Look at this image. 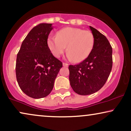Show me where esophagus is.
Segmentation results:
<instances>
[{
  "label": "esophagus",
  "mask_w": 131,
  "mask_h": 131,
  "mask_svg": "<svg viewBox=\"0 0 131 131\" xmlns=\"http://www.w3.org/2000/svg\"><path fill=\"white\" fill-rule=\"evenodd\" d=\"M63 66L64 67H68V64L66 63H63Z\"/></svg>",
  "instance_id": "esophagus-1"
}]
</instances>
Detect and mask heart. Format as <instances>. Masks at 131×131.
Instances as JSON below:
<instances>
[{"instance_id": "1", "label": "heart", "mask_w": 131, "mask_h": 131, "mask_svg": "<svg viewBox=\"0 0 131 131\" xmlns=\"http://www.w3.org/2000/svg\"><path fill=\"white\" fill-rule=\"evenodd\" d=\"M47 44L54 57H60L67 46L68 59L80 62L85 60L91 52L94 45V37L89 31L67 27L58 31L57 36H49Z\"/></svg>"}]
</instances>
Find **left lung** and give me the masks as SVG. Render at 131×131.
Here are the masks:
<instances>
[{"instance_id":"obj_1","label":"left lung","mask_w":131,"mask_h":131,"mask_svg":"<svg viewBox=\"0 0 131 131\" xmlns=\"http://www.w3.org/2000/svg\"><path fill=\"white\" fill-rule=\"evenodd\" d=\"M94 37L93 49L85 60L69 65V82L74 91L82 95L95 93L105 85L112 67V49L108 40L89 26Z\"/></svg>"}]
</instances>
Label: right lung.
I'll return each mask as SVG.
<instances>
[{"label":"right lung","instance_id":"right-lung-1","mask_svg":"<svg viewBox=\"0 0 131 131\" xmlns=\"http://www.w3.org/2000/svg\"><path fill=\"white\" fill-rule=\"evenodd\" d=\"M52 24L34 27L21 43L16 59V74L19 87L28 96L41 99L48 95L62 62L51 53L47 40Z\"/></svg>","mask_w":131,"mask_h":131}]
</instances>
